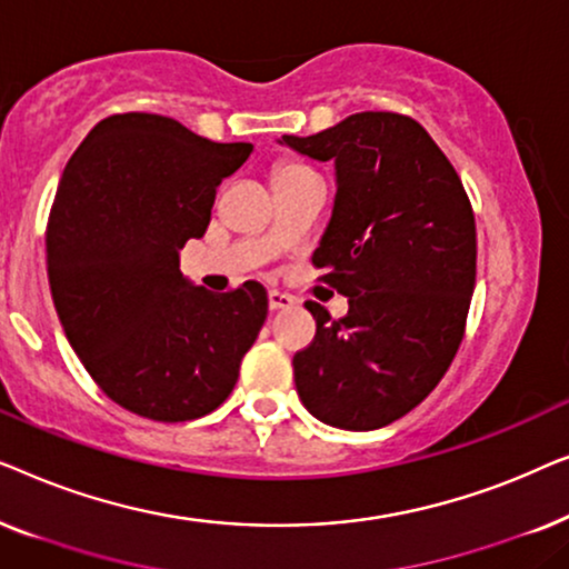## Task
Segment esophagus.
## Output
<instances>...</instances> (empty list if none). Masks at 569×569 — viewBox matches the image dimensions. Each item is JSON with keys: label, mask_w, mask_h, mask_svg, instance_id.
<instances>
[{"label": "esophagus", "mask_w": 569, "mask_h": 569, "mask_svg": "<svg viewBox=\"0 0 569 569\" xmlns=\"http://www.w3.org/2000/svg\"><path fill=\"white\" fill-rule=\"evenodd\" d=\"M290 306H292L290 295L277 292V290L269 292V308H271V310H282V308H290Z\"/></svg>", "instance_id": "34e87169"}]
</instances>
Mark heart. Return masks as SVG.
Wrapping results in <instances>:
<instances>
[{"label": "heart", "mask_w": 569, "mask_h": 569, "mask_svg": "<svg viewBox=\"0 0 569 569\" xmlns=\"http://www.w3.org/2000/svg\"><path fill=\"white\" fill-rule=\"evenodd\" d=\"M292 168H300V166H284V168H279L277 173H282V170H292Z\"/></svg>", "instance_id": "b5f03b06"}]
</instances>
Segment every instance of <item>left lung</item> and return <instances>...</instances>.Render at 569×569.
<instances>
[{"instance_id":"1","label":"left lung","mask_w":569,"mask_h":569,"mask_svg":"<svg viewBox=\"0 0 569 569\" xmlns=\"http://www.w3.org/2000/svg\"><path fill=\"white\" fill-rule=\"evenodd\" d=\"M282 144L337 168L313 263L349 313L306 302L316 339L292 357L300 401L341 430H378L422 403L453 362L477 282V224L461 178L415 119L347 116Z\"/></svg>"}]
</instances>
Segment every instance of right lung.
Instances as JSON below:
<instances>
[{
  "label": "right lung",
  "instance_id": "right-lung-1",
  "mask_svg": "<svg viewBox=\"0 0 569 569\" xmlns=\"http://www.w3.org/2000/svg\"><path fill=\"white\" fill-rule=\"evenodd\" d=\"M253 152L158 113H116L69 158L46 228L51 298L108 399L154 422L214 411L269 313L267 290L214 295L178 269L217 186Z\"/></svg>",
  "mask_w": 569,
  "mask_h": 569
}]
</instances>
